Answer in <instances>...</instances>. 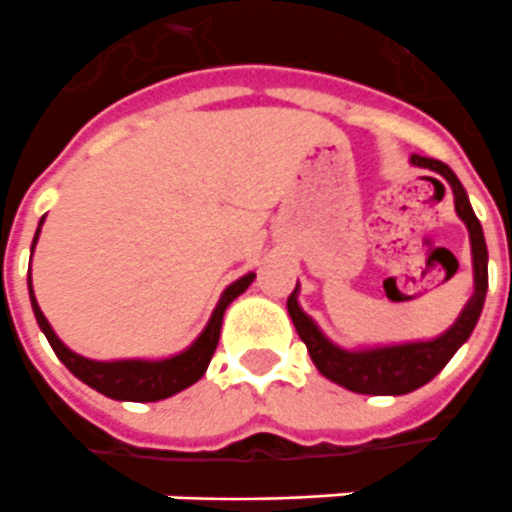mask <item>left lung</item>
Listing matches in <instances>:
<instances>
[{"label":"left lung","instance_id":"left-lung-1","mask_svg":"<svg viewBox=\"0 0 512 512\" xmlns=\"http://www.w3.org/2000/svg\"><path fill=\"white\" fill-rule=\"evenodd\" d=\"M412 165L418 168H429L439 173L445 184L453 189L456 198V214L464 219L469 230V244H472V266H475V293L464 306V312L458 314V320L450 325L448 331L431 339V342H412V344H396V347H377V350H342L323 336V331L312 323V317L298 306L295 301V287L290 298H287V312L293 317V325L298 336L304 339L306 350L312 355L314 366L320 369L323 377H328L336 385H342L347 391L366 393V396H401V393L418 391L420 385L434 380L445 363L456 355L461 344L467 342L469 333L475 331L478 317L483 312V301H486L488 290V249L486 238H483V227H480L475 211L469 206V198L456 173L439 160H429L412 154ZM437 181V179H434ZM445 184L439 181V187L445 192Z\"/></svg>","mask_w":512,"mask_h":512}]
</instances>
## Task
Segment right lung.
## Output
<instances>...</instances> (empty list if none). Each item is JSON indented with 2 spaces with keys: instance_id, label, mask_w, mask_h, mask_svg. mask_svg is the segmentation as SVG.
Here are the masks:
<instances>
[{
  "instance_id": "add662e5",
  "label": "right lung",
  "mask_w": 512,
  "mask_h": 512,
  "mask_svg": "<svg viewBox=\"0 0 512 512\" xmlns=\"http://www.w3.org/2000/svg\"><path fill=\"white\" fill-rule=\"evenodd\" d=\"M45 219V217H43ZM40 219V225H43ZM37 236H40V227H37ZM37 236L32 241V249L37 244ZM255 274L241 276L238 282L227 287L222 298H219L217 309L208 320L206 331L200 333L195 344L189 350L173 355V358H165V361H89V358H81L75 355L73 350H67L59 336L54 333V328L48 325L45 314L40 312V306L34 301L32 295V309L34 317H37V325L43 328L45 339L54 347L56 358L70 369V372L78 377L81 382H86L89 388L100 391L102 396L116 401H160L168 399L173 393L184 391L192 382H198L203 374H206L208 363H211V355L217 350L219 331H222V317H225V309L230 306L233 298L244 293L246 287L252 285ZM29 290H32V282H29Z\"/></svg>"
}]
</instances>
